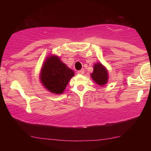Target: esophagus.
I'll list each match as a JSON object with an SVG mask.
<instances>
[{"label":"esophagus","mask_w":151,"mask_h":151,"mask_svg":"<svg viewBox=\"0 0 151 151\" xmlns=\"http://www.w3.org/2000/svg\"><path fill=\"white\" fill-rule=\"evenodd\" d=\"M77 73H78V74H80V75H83V74L85 73V70H84L83 69H82V70H78Z\"/></svg>","instance_id":"esophagus-1"}]
</instances>
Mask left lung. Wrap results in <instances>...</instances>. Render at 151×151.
Here are the masks:
<instances>
[{"label":"left lung","mask_w":151,"mask_h":151,"mask_svg":"<svg viewBox=\"0 0 151 151\" xmlns=\"http://www.w3.org/2000/svg\"><path fill=\"white\" fill-rule=\"evenodd\" d=\"M93 72L91 74L93 81L96 85L103 86L109 81V72L101 63H96L93 65Z\"/></svg>","instance_id":"obj_1"}]
</instances>
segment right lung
<instances>
[{"mask_svg":"<svg viewBox=\"0 0 151 151\" xmlns=\"http://www.w3.org/2000/svg\"><path fill=\"white\" fill-rule=\"evenodd\" d=\"M74 76V71L63 63L58 56L52 55L46 58L40 69L39 79L50 93L61 94Z\"/></svg>","mask_w":151,"mask_h":151,"instance_id":"1","label":"right lung"}]
</instances>
